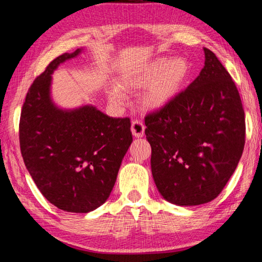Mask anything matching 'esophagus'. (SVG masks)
Returning a JSON list of instances; mask_svg holds the SVG:
<instances>
[{
    "label": "esophagus",
    "mask_w": 262,
    "mask_h": 262,
    "mask_svg": "<svg viewBox=\"0 0 262 262\" xmlns=\"http://www.w3.org/2000/svg\"><path fill=\"white\" fill-rule=\"evenodd\" d=\"M144 129H145V127L142 121L134 120L132 122V133H133V135L137 137V139H140V137L144 135Z\"/></svg>",
    "instance_id": "obj_1"
}]
</instances>
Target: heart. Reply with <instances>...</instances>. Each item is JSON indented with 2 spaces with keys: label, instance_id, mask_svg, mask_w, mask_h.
I'll list each match as a JSON object with an SVG mask.
<instances>
[{
  "label": "heart",
  "instance_id": "heart-1",
  "mask_svg": "<svg viewBox=\"0 0 262 262\" xmlns=\"http://www.w3.org/2000/svg\"><path fill=\"white\" fill-rule=\"evenodd\" d=\"M190 72V63L186 57H157L123 73L120 84L125 89L145 86L140 96L141 106L148 111H157L179 96L188 81ZM108 99L115 106L122 105L125 101L122 89L113 85L108 91Z\"/></svg>",
  "mask_w": 262,
  "mask_h": 262
}]
</instances>
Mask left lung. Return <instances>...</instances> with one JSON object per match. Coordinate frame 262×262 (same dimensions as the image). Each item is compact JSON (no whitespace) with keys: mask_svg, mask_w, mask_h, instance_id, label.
<instances>
[{"mask_svg":"<svg viewBox=\"0 0 262 262\" xmlns=\"http://www.w3.org/2000/svg\"><path fill=\"white\" fill-rule=\"evenodd\" d=\"M205 67L185 91L145 118L151 172L176 206L210 202L227 185L245 144V114L227 69L208 48Z\"/></svg>","mask_w":262,"mask_h":262,"instance_id":"left-lung-1","label":"left lung"}]
</instances>
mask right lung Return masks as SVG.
<instances>
[{
	"mask_svg": "<svg viewBox=\"0 0 262 262\" xmlns=\"http://www.w3.org/2000/svg\"><path fill=\"white\" fill-rule=\"evenodd\" d=\"M84 48L53 60L30 86L21 108L19 143L25 166L52 205L90 212L107 200L132 144L130 120L91 104L63 108L52 98V75Z\"/></svg>",
	"mask_w": 262,
	"mask_h": 262,
	"instance_id": "right-lung-1",
	"label": "right lung"
}]
</instances>
